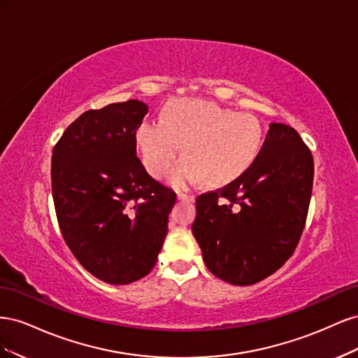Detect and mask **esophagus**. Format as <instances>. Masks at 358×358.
Instances as JSON below:
<instances>
[{"label": "esophagus", "instance_id": "obj_1", "mask_svg": "<svg viewBox=\"0 0 358 358\" xmlns=\"http://www.w3.org/2000/svg\"><path fill=\"white\" fill-rule=\"evenodd\" d=\"M178 200H180V201H194V200H196V196H192V194H187V192H178Z\"/></svg>", "mask_w": 358, "mask_h": 358}]
</instances>
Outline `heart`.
Instances as JSON below:
<instances>
[{
  "label": "heart",
  "mask_w": 358,
  "mask_h": 358,
  "mask_svg": "<svg viewBox=\"0 0 358 358\" xmlns=\"http://www.w3.org/2000/svg\"><path fill=\"white\" fill-rule=\"evenodd\" d=\"M136 146L150 175L182 188L204 178L209 185H225L242 176L258 158L264 129L258 119L203 100H176L161 113V121L145 119L136 127Z\"/></svg>",
  "instance_id": "obj_1"
}]
</instances>
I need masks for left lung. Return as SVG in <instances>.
<instances>
[{"label": "left lung", "mask_w": 358, "mask_h": 358, "mask_svg": "<svg viewBox=\"0 0 358 358\" xmlns=\"http://www.w3.org/2000/svg\"><path fill=\"white\" fill-rule=\"evenodd\" d=\"M313 158L294 128L270 124L254 164L242 176L197 197L192 234L210 272L252 285L294 252L305 229Z\"/></svg>", "instance_id": "1"}]
</instances>
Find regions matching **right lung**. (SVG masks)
I'll return each instance as SVG.
<instances>
[{"instance_id":"obj_1","label":"right lung","mask_w":358,"mask_h":358,"mask_svg":"<svg viewBox=\"0 0 358 358\" xmlns=\"http://www.w3.org/2000/svg\"><path fill=\"white\" fill-rule=\"evenodd\" d=\"M148 106L113 103L82 113L53 148L52 196L64 241L91 275L127 285L154 268L176 194L136 155Z\"/></svg>"}]
</instances>
